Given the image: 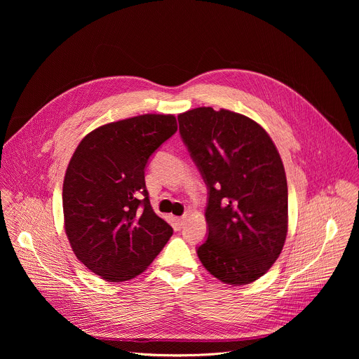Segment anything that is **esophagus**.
I'll use <instances>...</instances> for the list:
<instances>
[{"label":"esophagus","instance_id":"esophagus-1","mask_svg":"<svg viewBox=\"0 0 359 359\" xmlns=\"http://www.w3.org/2000/svg\"><path fill=\"white\" fill-rule=\"evenodd\" d=\"M184 222H186V216H182V217H177L176 219V230H180L182 227H183V224H184Z\"/></svg>","mask_w":359,"mask_h":359}]
</instances>
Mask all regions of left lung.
Instances as JSON below:
<instances>
[{
    "instance_id": "obj_1",
    "label": "left lung",
    "mask_w": 359,
    "mask_h": 359,
    "mask_svg": "<svg viewBox=\"0 0 359 359\" xmlns=\"http://www.w3.org/2000/svg\"><path fill=\"white\" fill-rule=\"evenodd\" d=\"M177 121L209 190L201 264L230 285L259 280L287 237L288 189L276 144L257 122L226 109L196 108Z\"/></svg>"
}]
</instances>
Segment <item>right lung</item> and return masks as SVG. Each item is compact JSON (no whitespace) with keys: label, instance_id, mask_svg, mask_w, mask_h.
<instances>
[{"label":"right lung","instance_id":"add662e5","mask_svg":"<svg viewBox=\"0 0 359 359\" xmlns=\"http://www.w3.org/2000/svg\"><path fill=\"white\" fill-rule=\"evenodd\" d=\"M176 130L173 115L112 122L88 133L68 165L65 231L78 260L107 281L143 273L173 234L150 206L144 169Z\"/></svg>","mask_w":359,"mask_h":359}]
</instances>
